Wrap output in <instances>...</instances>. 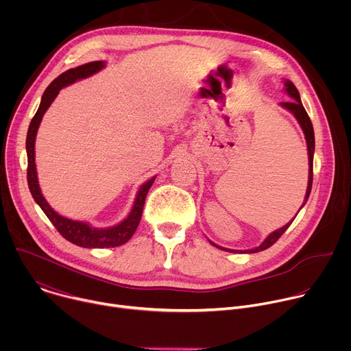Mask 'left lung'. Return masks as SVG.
Returning <instances> with one entry per match:
<instances>
[{
  "label": "left lung",
  "mask_w": 351,
  "mask_h": 351,
  "mask_svg": "<svg viewBox=\"0 0 351 351\" xmlns=\"http://www.w3.org/2000/svg\"><path fill=\"white\" fill-rule=\"evenodd\" d=\"M285 91L291 97L290 101L287 103H280V106L283 108H286L287 111H290L294 118L298 121L300 126H302L303 132H304V136H306V141H307V149H308V164H310V169H308V186H307V193H306V197H304V203L303 206L300 207V210H302L304 207V204L307 203V199L310 197V193H311V187H313V162H314V149H315V137H314V128H313V123H311V119L307 114V111L304 110L303 104H302V99H300V94H298V90L295 88V86L290 82V80H285ZM298 210V211H300ZM297 215V214H295ZM295 218V217H294ZM294 218L286 223L283 228L272 232L258 247L256 248H252V250H244V252H240V253H245V254H252V253H258V252H263V250H267L274 243H276V240L287 230V228L291 225V222L294 221ZM210 243L213 245H215L217 248L219 250H223V252H230V253H239L237 250H230V248H225V247H221L215 243H213L210 240Z\"/></svg>",
  "instance_id": "8db88e82"
}]
</instances>
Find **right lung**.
I'll list each match as a JSON object with an SVG mask.
<instances>
[{
	"label": "right lung",
	"mask_w": 351,
	"mask_h": 351,
	"mask_svg": "<svg viewBox=\"0 0 351 351\" xmlns=\"http://www.w3.org/2000/svg\"><path fill=\"white\" fill-rule=\"evenodd\" d=\"M106 66L103 61H94L88 62L84 65H80L77 68H72L64 73H61L53 83L49 84L43 97H41V103L40 107L33 117L29 130H27V137H26V153H27V184L30 189V193L34 198V202L40 206V208L44 211L47 218L51 221V223L56 226V229L65 237L68 241L84 247V248H108V247H118L125 244L136 232L138 222L141 219L143 214V207L145 203V195L149 190V187L153 186L156 176L147 180L144 184L140 186L134 204L132 207V211L129 213L128 218H125L121 223L112 226V228H106V229H97L90 226L86 222L82 221H72L68 219L58 213H56L49 204L47 203V199L41 194L38 180H37V171H36V162H34V141H36V134L37 129L40 126V122L43 119V115L48 110V107L51 106V103L58 95L60 90L68 84L75 83L76 80L88 77L98 71H101Z\"/></svg>",
	"instance_id": "right-lung-1"
}]
</instances>
